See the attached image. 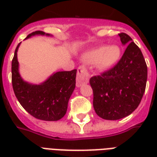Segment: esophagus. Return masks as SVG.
I'll list each match as a JSON object with an SVG mask.
<instances>
[{"label":"esophagus","instance_id":"esophagus-1","mask_svg":"<svg viewBox=\"0 0 157 157\" xmlns=\"http://www.w3.org/2000/svg\"><path fill=\"white\" fill-rule=\"evenodd\" d=\"M89 82V73L84 66H80L77 69V76H76V86L80 87L83 84Z\"/></svg>","mask_w":157,"mask_h":157}]
</instances>
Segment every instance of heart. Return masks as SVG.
<instances>
[{"instance_id": "heart-1", "label": "heart", "mask_w": 157, "mask_h": 157, "mask_svg": "<svg viewBox=\"0 0 157 157\" xmlns=\"http://www.w3.org/2000/svg\"><path fill=\"white\" fill-rule=\"evenodd\" d=\"M121 48L118 45L100 46L82 55L87 63L94 64L100 71H109L114 67L121 58Z\"/></svg>"}]
</instances>
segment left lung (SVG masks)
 <instances>
[{"label": "left lung", "mask_w": 157, "mask_h": 157, "mask_svg": "<svg viewBox=\"0 0 157 157\" xmlns=\"http://www.w3.org/2000/svg\"><path fill=\"white\" fill-rule=\"evenodd\" d=\"M127 45L121 59L109 71L90 79L93 108L103 119L125 118L138 108L147 81V65L141 50L126 33H119Z\"/></svg>", "instance_id": "8db88e82"}]
</instances>
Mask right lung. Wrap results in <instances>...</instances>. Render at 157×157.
<instances>
[{"mask_svg":"<svg viewBox=\"0 0 157 157\" xmlns=\"http://www.w3.org/2000/svg\"><path fill=\"white\" fill-rule=\"evenodd\" d=\"M35 35L53 36L43 31H36L25 39ZM20 44L16 48L12 62V87L16 97L22 108L34 118L57 121L66 113L69 99L75 87L76 70L55 72L39 84L26 82L19 72L17 50Z\"/></svg>","mask_w":157,"mask_h":157,"instance_id":"right-lung-1","label":"right lung"}]
</instances>
